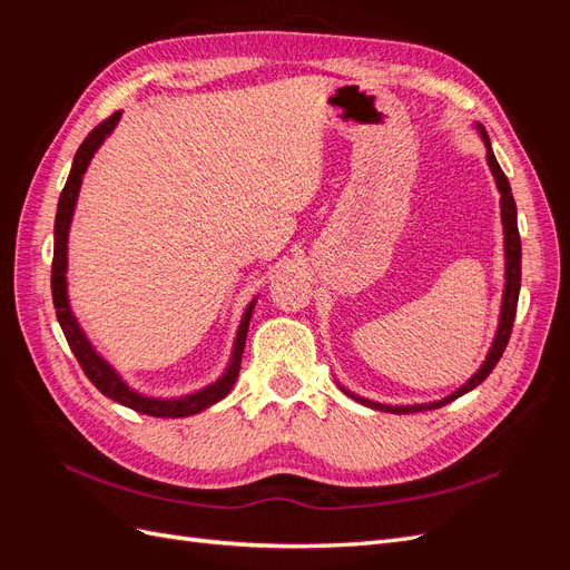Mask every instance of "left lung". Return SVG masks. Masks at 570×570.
Instances as JSON below:
<instances>
[{"label":"left lung","instance_id":"left-lung-1","mask_svg":"<svg viewBox=\"0 0 570 570\" xmlns=\"http://www.w3.org/2000/svg\"><path fill=\"white\" fill-rule=\"evenodd\" d=\"M475 130L482 137V145L488 149V166L494 176L497 189H499V206H502V226H504V295H502V314H499V325H497V333L492 340V347L482 361V366L465 381L456 392H452L450 396H444V400L438 402H428V404H411V406H390V404H381V402H371L364 400V396H358L354 392H350L347 387L340 390L352 396V400L361 402L364 406L377 409V411H390V413H413V411H430V409H440L444 404H450L454 400H459L461 394L471 392L473 387H478L485 377L492 373V368L497 366V361L502 358L504 350H507V342L511 337V327H513V318H515V304H519V292H521V235H519V220H515V202L511 195V185L504 176V170L499 168L497 159H494V151L490 145V137L482 126H475Z\"/></svg>","mask_w":570,"mask_h":570}]
</instances>
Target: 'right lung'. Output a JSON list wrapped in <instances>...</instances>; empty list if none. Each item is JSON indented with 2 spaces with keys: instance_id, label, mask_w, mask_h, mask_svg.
<instances>
[{
  "instance_id": "obj_1",
  "label": "right lung",
  "mask_w": 570,
  "mask_h": 570,
  "mask_svg": "<svg viewBox=\"0 0 570 570\" xmlns=\"http://www.w3.org/2000/svg\"><path fill=\"white\" fill-rule=\"evenodd\" d=\"M120 120V111L111 114L105 124H99L88 137H85L82 145L78 147L76 157H73V166L71 174H68V180L61 189L59 197V206H57V220H55V262H51V297H55V308H57V321L61 325V331L66 335L68 347L76 354L80 368L85 371V375L90 377V383L105 394L109 400L124 404L128 409H135L140 413H147V416H157V419H185V416H195V413L209 409L212 404L220 402L226 396L235 381L239 375V364H243V352H245V342H247V331H249V318L254 312L256 299L249 302L247 312L243 314V321H239L237 335L233 342V354L226 371L214 381L212 385H206L197 392H189L183 396H147L142 392L132 390L124 377L118 375V371L109 364V361L97 354V350L92 347V342L85 335V331L80 327L71 302H68V283H66V271H68V230H71V220H73V212L78 204V193L82 185V176L88 170L95 151L101 147V142L114 132V128L118 126Z\"/></svg>"
}]
</instances>
